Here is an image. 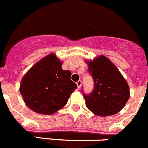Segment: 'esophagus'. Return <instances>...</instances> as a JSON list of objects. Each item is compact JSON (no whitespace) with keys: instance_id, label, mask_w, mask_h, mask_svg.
<instances>
[{"instance_id":"1","label":"esophagus","mask_w":148,"mask_h":148,"mask_svg":"<svg viewBox=\"0 0 148 148\" xmlns=\"http://www.w3.org/2000/svg\"><path fill=\"white\" fill-rule=\"evenodd\" d=\"M81 85H82L81 80H79V81L77 82V86L78 89H80V88L81 87Z\"/></svg>"}]
</instances>
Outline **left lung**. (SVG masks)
I'll return each instance as SVG.
<instances>
[{"instance_id": "left-lung-1", "label": "left lung", "mask_w": 148, "mask_h": 148, "mask_svg": "<svg viewBox=\"0 0 148 148\" xmlns=\"http://www.w3.org/2000/svg\"><path fill=\"white\" fill-rule=\"evenodd\" d=\"M94 80L91 94L84 95L86 106L99 116L114 115L122 110L130 99V86L118 68L106 56L85 60Z\"/></svg>"}]
</instances>
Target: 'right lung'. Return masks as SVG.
I'll use <instances>...</instances> for the list:
<instances>
[{
  "instance_id": "obj_1",
  "label": "right lung",
  "mask_w": 148,
  "mask_h": 148,
  "mask_svg": "<svg viewBox=\"0 0 148 148\" xmlns=\"http://www.w3.org/2000/svg\"><path fill=\"white\" fill-rule=\"evenodd\" d=\"M62 62L54 53L46 56L26 72L19 91L30 109L51 115L65 106L71 93L77 88L71 80L70 71L62 68Z\"/></svg>"
}]
</instances>
